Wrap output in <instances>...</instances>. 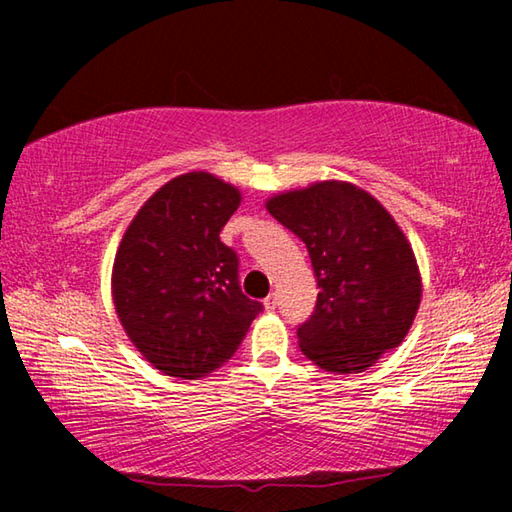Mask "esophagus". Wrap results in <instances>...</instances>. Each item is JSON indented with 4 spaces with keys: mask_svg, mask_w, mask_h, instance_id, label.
I'll return each mask as SVG.
<instances>
[{
    "mask_svg": "<svg viewBox=\"0 0 512 512\" xmlns=\"http://www.w3.org/2000/svg\"><path fill=\"white\" fill-rule=\"evenodd\" d=\"M264 307H266L268 311H275V307H277V296H275V293H271V296H268V298L264 300Z\"/></svg>",
    "mask_w": 512,
    "mask_h": 512,
    "instance_id": "34e87169",
    "label": "esophagus"
}]
</instances>
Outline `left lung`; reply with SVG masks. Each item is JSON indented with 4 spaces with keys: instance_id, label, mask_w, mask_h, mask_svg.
Segmentation results:
<instances>
[{
    "instance_id": "1",
    "label": "left lung",
    "mask_w": 512,
    "mask_h": 512,
    "mask_svg": "<svg viewBox=\"0 0 512 512\" xmlns=\"http://www.w3.org/2000/svg\"><path fill=\"white\" fill-rule=\"evenodd\" d=\"M266 207L305 241L320 289L311 316L298 325L302 354L348 375L397 348L420 307L422 282L393 216L339 180L280 194Z\"/></svg>"
}]
</instances>
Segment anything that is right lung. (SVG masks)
Wrapping results in <instances>:
<instances>
[{
  "label": "right lung",
  "mask_w": 512,
  "mask_h": 512,
  "mask_svg": "<svg viewBox=\"0 0 512 512\" xmlns=\"http://www.w3.org/2000/svg\"><path fill=\"white\" fill-rule=\"evenodd\" d=\"M232 185L194 171L160 187L128 225L112 266L117 316L164 375L198 379L228 361L264 309L221 241L239 207Z\"/></svg>",
  "instance_id": "1"
}]
</instances>
